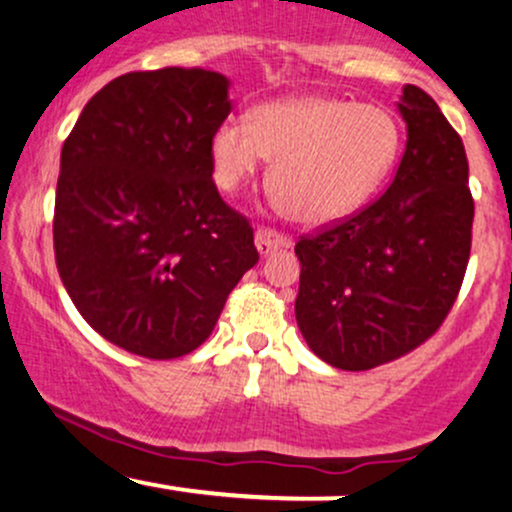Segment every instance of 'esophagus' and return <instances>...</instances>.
I'll use <instances>...</instances> for the list:
<instances>
[{
  "label": "esophagus",
  "instance_id": "obj_1",
  "mask_svg": "<svg viewBox=\"0 0 512 512\" xmlns=\"http://www.w3.org/2000/svg\"><path fill=\"white\" fill-rule=\"evenodd\" d=\"M255 245L262 255H269V252L281 250V248H291V238L279 233L276 228L269 226H257L255 231Z\"/></svg>",
  "mask_w": 512,
  "mask_h": 512
}]
</instances>
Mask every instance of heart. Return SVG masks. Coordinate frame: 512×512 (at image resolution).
Returning a JSON list of instances; mask_svg holds the SVG:
<instances>
[{"instance_id":"1","label":"heart","mask_w":512,"mask_h":512,"mask_svg":"<svg viewBox=\"0 0 512 512\" xmlns=\"http://www.w3.org/2000/svg\"><path fill=\"white\" fill-rule=\"evenodd\" d=\"M402 132L378 105L298 96L257 105L250 122L226 117L211 137L214 178L236 190L274 158L269 190L276 207L305 226L349 216L395 166Z\"/></svg>"}]
</instances>
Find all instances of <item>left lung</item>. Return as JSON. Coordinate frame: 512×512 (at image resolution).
<instances>
[{"instance_id": "obj_1", "label": "left lung", "mask_w": 512, "mask_h": 512, "mask_svg": "<svg viewBox=\"0 0 512 512\" xmlns=\"http://www.w3.org/2000/svg\"><path fill=\"white\" fill-rule=\"evenodd\" d=\"M407 146L395 178L356 214L301 236L296 322L322 361L368 370L438 332L472 250L474 199L460 134L419 86H404Z\"/></svg>"}]
</instances>
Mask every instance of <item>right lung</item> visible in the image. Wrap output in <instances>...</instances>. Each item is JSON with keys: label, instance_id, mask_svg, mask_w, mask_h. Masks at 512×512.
Masks as SVG:
<instances>
[{"label": "right lung", "instance_id": "1", "mask_svg": "<svg viewBox=\"0 0 512 512\" xmlns=\"http://www.w3.org/2000/svg\"><path fill=\"white\" fill-rule=\"evenodd\" d=\"M228 113L223 74L129 72L86 103L64 139L57 272L88 325L129 354L195 351L260 260L250 221L211 178V137Z\"/></svg>", "mask_w": 512, "mask_h": 512}]
</instances>
